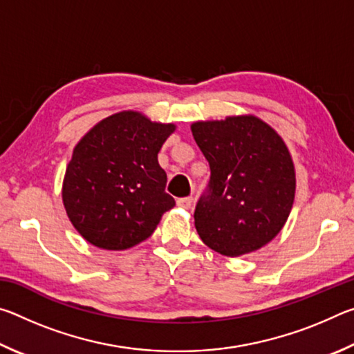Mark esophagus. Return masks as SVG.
<instances>
[{
    "label": "esophagus",
    "mask_w": 354,
    "mask_h": 354,
    "mask_svg": "<svg viewBox=\"0 0 354 354\" xmlns=\"http://www.w3.org/2000/svg\"><path fill=\"white\" fill-rule=\"evenodd\" d=\"M176 205L183 209H189L192 206V198L190 196H184V198H178Z\"/></svg>",
    "instance_id": "obj_1"
}]
</instances>
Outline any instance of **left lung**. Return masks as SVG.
<instances>
[{
    "label": "left lung",
    "mask_w": 354,
    "mask_h": 354,
    "mask_svg": "<svg viewBox=\"0 0 354 354\" xmlns=\"http://www.w3.org/2000/svg\"><path fill=\"white\" fill-rule=\"evenodd\" d=\"M192 134L211 169L195 207L201 241L237 257L283 230L295 198V169L277 131L253 115L196 122Z\"/></svg>",
    "instance_id": "8db88e82"
}]
</instances>
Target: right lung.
<instances>
[{
	"instance_id": "1",
	"label": "right lung",
	"mask_w": 354,
	"mask_h": 354,
	"mask_svg": "<svg viewBox=\"0 0 354 354\" xmlns=\"http://www.w3.org/2000/svg\"><path fill=\"white\" fill-rule=\"evenodd\" d=\"M173 123L123 111L77 142L65 170L62 201L76 231L103 250H127L153 234L175 206L158 153Z\"/></svg>"
}]
</instances>
